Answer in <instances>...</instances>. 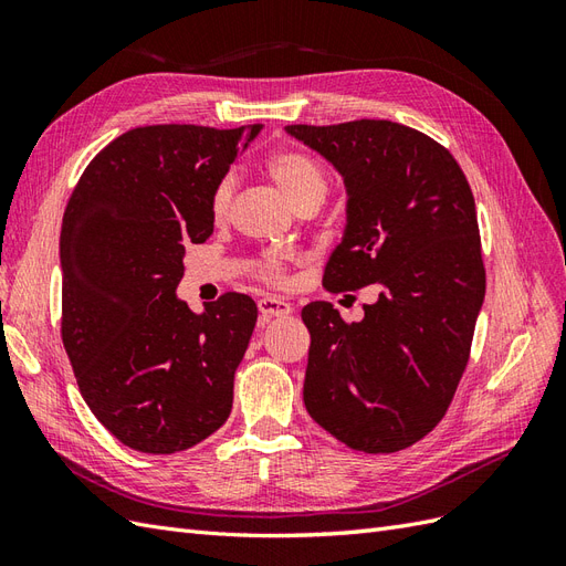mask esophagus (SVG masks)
Segmentation results:
<instances>
[{
  "mask_svg": "<svg viewBox=\"0 0 566 566\" xmlns=\"http://www.w3.org/2000/svg\"><path fill=\"white\" fill-rule=\"evenodd\" d=\"M256 306H260V314L264 321L283 318V316L293 314V304L285 300H279V297H262L260 302H256Z\"/></svg>",
  "mask_w": 566,
  "mask_h": 566,
  "instance_id": "esophagus-1",
  "label": "esophagus"
}]
</instances>
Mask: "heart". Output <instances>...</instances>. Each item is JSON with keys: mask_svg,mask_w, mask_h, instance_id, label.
Returning <instances> with one entry per match:
<instances>
[{"mask_svg": "<svg viewBox=\"0 0 566 566\" xmlns=\"http://www.w3.org/2000/svg\"><path fill=\"white\" fill-rule=\"evenodd\" d=\"M266 175L279 188V193L293 210H302L306 205H321L325 193H328V177H325L323 167L306 153L297 148H283L276 150L266 160ZM233 198V177L227 175L221 179L210 198V214L214 221H224L231 210ZM256 271L266 281H281L283 279V264L279 256L266 254L256 262Z\"/></svg>", "mask_w": 566, "mask_h": 566, "instance_id": "1", "label": "heart"}]
</instances>
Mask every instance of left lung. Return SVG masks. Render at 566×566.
<instances>
[{
  "label": "left lung",
  "instance_id": "obj_1",
  "mask_svg": "<svg viewBox=\"0 0 566 566\" xmlns=\"http://www.w3.org/2000/svg\"><path fill=\"white\" fill-rule=\"evenodd\" d=\"M285 132L345 181L347 224L323 285L380 290L356 323L331 302L302 310L312 335L304 406L356 451H401L447 413L484 304L470 184L447 148L389 119Z\"/></svg>",
  "mask_w": 566,
  "mask_h": 566
}]
</instances>
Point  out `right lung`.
Masks as SVG:
<instances>
[{
	"instance_id": "1",
	"label": "right lung",
	"mask_w": 566,
	"mask_h": 566,
	"mask_svg": "<svg viewBox=\"0 0 566 566\" xmlns=\"http://www.w3.org/2000/svg\"><path fill=\"white\" fill-rule=\"evenodd\" d=\"M262 125L136 127L87 165L61 227L63 347L96 420L142 453L196 447L227 422L256 323L248 295L200 314L177 297L210 198Z\"/></svg>"
}]
</instances>
